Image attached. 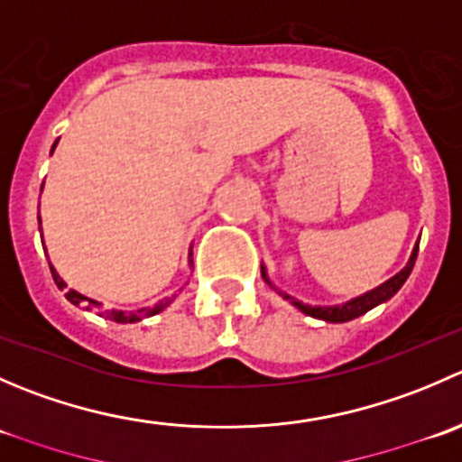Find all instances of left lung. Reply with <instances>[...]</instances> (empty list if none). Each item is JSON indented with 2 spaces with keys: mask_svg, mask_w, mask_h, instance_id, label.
<instances>
[{
  "mask_svg": "<svg viewBox=\"0 0 462 462\" xmlns=\"http://www.w3.org/2000/svg\"><path fill=\"white\" fill-rule=\"evenodd\" d=\"M416 257H418V244H416V248L411 250V257H409L407 265H404L398 274H393L391 279H386L384 283H380V286L374 288V291L365 292V295H357V297H353V300L344 301V304H335V306H310V304H304V301L295 300V297L288 295V292L279 291V288L270 282L268 270H265L263 263H261V277L265 279V283H268L270 288H274V291H277L283 300L291 301V304L295 306V309H300L304 315H310V318H315V319L330 321V324H342V321H351V319L360 318V315L369 313V310L375 309V306L389 301L391 297H393L395 292L402 288V283L407 282L409 274H411V268H413V263H416Z\"/></svg>",
  "mask_w": 462,
  "mask_h": 462,
  "instance_id": "8db88e82",
  "label": "left lung"
}]
</instances>
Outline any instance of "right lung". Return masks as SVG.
Instances as JSON below:
<instances>
[{
	"label": "right lung",
	"instance_id": "add662e5",
	"mask_svg": "<svg viewBox=\"0 0 462 462\" xmlns=\"http://www.w3.org/2000/svg\"><path fill=\"white\" fill-rule=\"evenodd\" d=\"M55 144H58V141H55ZM55 144H53V149H55ZM53 149H51V153H53ZM40 235H42V218H40ZM189 263H192V261H189ZM51 273H53V279H55V283H58L60 291H64V288H67V282L60 277L58 270H55L53 265H51ZM67 300L71 301L73 306H85L87 310L100 309V306H102L97 300H91V297L82 295V292H78V291H67ZM171 300H174V297H165V300L158 301V304L149 306V309H138V310H118V309H114V310H109V313H105V315H106V319L116 321V324H136V321H141L144 318H152V315H158L161 310H165L167 306L171 304Z\"/></svg>",
	"mask_w": 462,
	"mask_h": 462
}]
</instances>
